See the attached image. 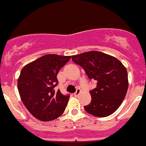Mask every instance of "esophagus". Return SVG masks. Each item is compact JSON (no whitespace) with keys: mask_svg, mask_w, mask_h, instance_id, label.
Listing matches in <instances>:
<instances>
[{"mask_svg":"<svg viewBox=\"0 0 146 146\" xmlns=\"http://www.w3.org/2000/svg\"><path fill=\"white\" fill-rule=\"evenodd\" d=\"M80 94V89L77 88V90H76V91H75V93L74 94V95L75 96H79Z\"/></svg>","mask_w":146,"mask_h":146,"instance_id":"1","label":"esophagus"}]
</instances>
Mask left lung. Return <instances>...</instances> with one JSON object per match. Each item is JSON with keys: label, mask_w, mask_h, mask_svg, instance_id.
<instances>
[{"label": "left lung", "mask_w": 146, "mask_h": 146, "mask_svg": "<svg viewBox=\"0 0 146 146\" xmlns=\"http://www.w3.org/2000/svg\"><path fill=\"white\" fill-rule=\"evenodd\" d=\"M73 62L83 68L96 87L90 91L91 103L84 109L94 116L113 114L121 104L128 90V74L124 66L111 55L90 51L72 56Z\"/></svg>", "instance_id": "obj_1"}]
</instances>
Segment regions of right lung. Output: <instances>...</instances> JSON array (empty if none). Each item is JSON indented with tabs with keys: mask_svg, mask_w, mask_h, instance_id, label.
<instances>
[{
	"mask_svg": "<svg viewBox=\"0 0 146 146\" xmlns=\"http://www.w3.org/2000/svg\"><path fill=\"white\" fill-rule=\"evenodd\" d=\"M71 58L49 54L27 64L20 72L17 87L25 108L35 118L42 121L56 119L63 114L69 94L55 91L59 70Z\"/></svg>",
	"mask_w": 146,
	"mask_h": 146,
	"instance_id": "1",
	"label": "right lung"
}]
</instances>
